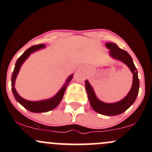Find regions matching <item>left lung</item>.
Returning a JSON list of instances; mask_svg holds the SVG:
<instances>
[{
  "label": "left lung",
  "mask_w": 152,
  "mask_h": 152,
  "mask_svg": "<svg viewBox=\"0 0 152 152\" xmlns=\"http://www.w3.org/2000/svg\"><path fill=\"white\" fill-rule=\"evenodd\" d=\"M106 46L109 50V56L112 58L120 61L126 64L133 74V82L132 88L128 94L121 101L115 103L103 102L97 98L93 87L88 80L85 81L86 90L88 94L90 104L96 112L104 116H116L124 112L135 102L139 93V80L138 78V72L134 65L132 58L126 50L118 48L114 43H106Z\"/></svg>",
  "instance_id": "8db88e82"
}]
</instances>
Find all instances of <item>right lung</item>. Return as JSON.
I'll use <instances>...</instances> for the list:
<instances>
[{
  "mask_svg": "<svg viewBox=\"0 0 152 152\" xmlns=\"http://www.w3.org/2000/svg\"><path fill=\"white\" fill-rule=\"evenodd\" d=\"M46 46L43 44L36 45V46H31L28 49H27L18 58L16 63H15L14 70H13V74H12L11 78V86H12V91H13V96H14L15 100L18 102L19 104H21L24 108L28 111H31L34 113H43L47 112V111H51L55 109L57 106L60 104L61 101L62 100L63 96H64V92H65L66 87L68 86L69 83H70L71 79L73 78L74 74H71L68 77L67 79L64 84V86L61 87L58 92L53 96L51 98L48 99H45V100L41 101H36V102H33V101H28L26 99L22 98L20 95L16 91V89L15 88V79H16L17 76H18L19 71H20V67L23 65L26 60L30 56L31 53H34V52L37 51L38 50H41L42 48H44Z\"/></svg>",
  "mask_w": 152,
  "mask_h": 152,
  "instance_id": "obj_1",
  "label": "right lung"
}]
</instances>
